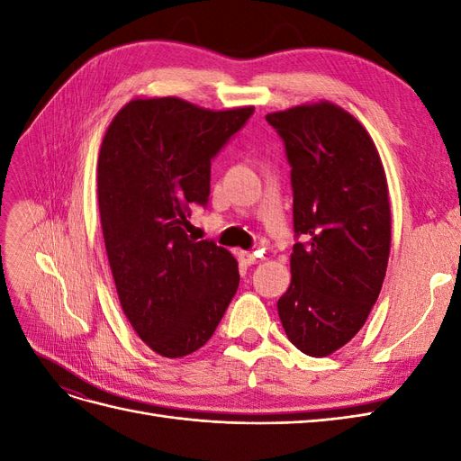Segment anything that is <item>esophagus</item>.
Segmentation results:
<instances>
[{
    "label": "esophagus",
    "instance_id": "34e87169",
    "mask_svg": "<svg viewBox=\"0 0 461 461\" xmlns=\"http://www.w3.org/2000/svg\"><path fill=\"white\" fill-rule=\"evenodd\" d=\"M239 259H240L244 265H254V263H258V256L252 254V252H244V249H240V252H239Z\"/></svg>",
    "mask_w": 461,
    "mask_h": 461
}]
</instances>
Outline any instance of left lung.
Returning <instances> with one entry per match:
<instances>
[{"mask_svg": "<svg viewBox=\"0 0 461 461\" xmlns=\"http://www.w3.org/2000/svg\"><path fill=\"white\" fill-rule=\"evenodd\" d=\"M290 163L292 283L278 317L300 352L323 357L364 327L384 281L390 205L371 136L339 105L269 113Z\"/></svg>", "mask_w": 461, "mask_h": 461, "instance_id": "obj_1", "label": "left lung"}]
</instances>
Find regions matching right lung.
<instances>
[{
    "label": "right lung",
    "mask_w": 461,
    "mask_h": 461,
    "mask_svg": "<svg viewBox=\"0 0 461 461\" xmlns=\"http://www.w3.org/2000/svg\"><path fill=\"white\" fill-rule=\"evenodd\" d=\"M254 107L212 111L178 97L132 100L97 159V203L122 312L153 352L183 357L215 332L240 283L239 263L188 236L209 202L212 161Z\"/></svg>",
    "instance_id": "1"
}]
</instances>
